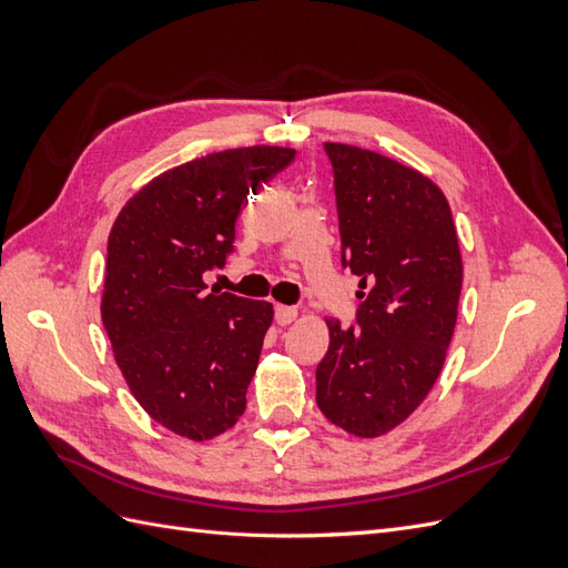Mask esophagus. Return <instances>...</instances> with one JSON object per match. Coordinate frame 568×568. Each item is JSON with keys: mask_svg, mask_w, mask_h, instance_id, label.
<instances>
[{"mask_svg": "<svg viewBox=\"0 0 568 568\" xmlns=\"http://www.w3.org/2000/svg\"><path fill=\"white\" fill-rule=\"evenodd\" d=\"M274 317H277V324L286 326L298 317V311L294 305H277V307H274Z\"/></svg>", "mask_w": 568, "mask_h": 568, "instance_id": "esophagus-1", "label": "esophagus"}]
</instances>
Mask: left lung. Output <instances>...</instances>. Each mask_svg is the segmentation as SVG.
<instances>
[{
	"mask_svg": "<svg viewBox=\"0 0 568 568\" xmlns=\"http://www.w3.org/2000/svg\"><path fill=\"white\" fill-rule=\"evenodd\" d=\"M341 263L359 277L357 326H329L317 407L343 432L376 438L434 388L457 324L462 255L450 203L419 170L326 142Z\"/></svg>",
	"mask_w": 568,
	"mask_h": 568,
	"instance_id": "1",
	"label": "left lung"
}]
</instances>
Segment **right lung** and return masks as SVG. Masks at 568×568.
Wrapping results in <instances>:
<instances>
[{
  "label": "right lung",
  "mask_w": 568,
  "mask_h": 568,
  "mask_svg": "<svg viewBox=\"0 0 568 568\" xmlns=\"http://www.w3.org/2000/svg\"><path fill=\"white\" fill-rule=\"evenodd\" d=\"M294 159L209 153L153 178L113 222L101 320L136 403L182 438L211 440L244 415L272 303L209 291L203 274L225 265L248 194Z\"/></svg>",
  "instance_id": "obj_1"
}]
</instances>
